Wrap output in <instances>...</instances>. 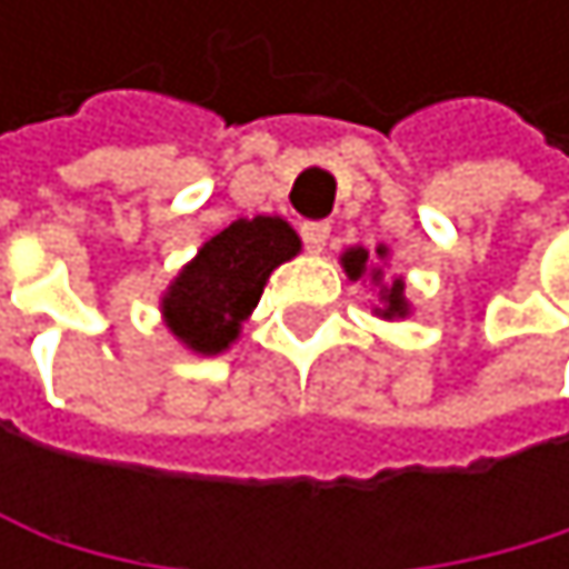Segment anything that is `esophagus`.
<instances>
[{"label": "esophagus", "instance_id": "34e87169", "mask_svg": "<svg viewBox=\"0 0 569 569\" xmlns=\"http://www.w3.org/2000/svg\"><path fill=\"white\" fill-rule=\"evenodd\" d=\"M300 238L310 252H320L327 246V238H331V224L327 221H303L300 224Z\"/></svg>", "mask_w": 569, "mask_h": 569}]
</instances>
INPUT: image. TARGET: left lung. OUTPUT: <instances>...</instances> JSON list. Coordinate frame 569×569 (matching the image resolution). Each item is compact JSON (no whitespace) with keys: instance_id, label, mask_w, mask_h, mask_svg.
Listing matches in <instances>:
<instances>
[{"instance_id":"left-lung-1","label":"left lung","mask_w":569,"mask_h":569,"mask_svg":"<svg viewBox=\"0 0 569 569\" xmlns=\"http://www.w3.org/2000/svg\"><path fill=\"white\" fill-rule=\"evenodd\" d=\"M379 256H386V249H379ZM365 262H368V252L365 249H351V252H345V272L351 276V279H361V272H365ZM371 279H379V272H371ZM402 279H392L389 287L382 290V300H386V307L379 310L382 317H406V297H402Z\"/></svg>"}]
</instances>
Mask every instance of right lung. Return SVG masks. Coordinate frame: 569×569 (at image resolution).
Returning <instances> with one entry per match:
<instances>
[{
  "instance_id": "obj_1",
  "label": "right lung",
  "mask_w": 569,
  "mask_h": 569,
  "mask_svg": "<svg viewBox=\"0 0 569 569\" xmlns=\"http://www.w3.org/2000/svg\"><path fill=\"white\" fill-rule=\"evenodd\" d=\"M300 252L297 231L282 218H242L198 252L163 297L170 331L193 351L218 355L238 338L262 297L269 272Z\"/></svg>"
}]
</instances>
